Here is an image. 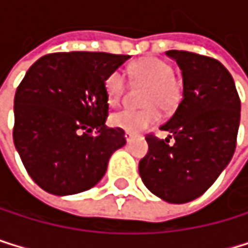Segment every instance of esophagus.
<instances>
[{"label": "esophagus", "instance_id": "esophagus-1", "mask_svg": "<svg viewBox=\"0 0 248 248\" xmlns=\"http://www.w3.org/2000/svg\"><path fill=\"white\" fill-rule=\"evenodd\" d=\"M125 140H126V142H129V141L132 140V135H131L129 132H126V134H125Z\"/></svg>", "mask_w": 248, "mask_h": 248}]
</instances>
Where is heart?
Returning <instances> with one entry per match:
<instances>
[{"label": "heart", "mask_w": 248, "mask_h": 248, "mask_svg": "<svg viewBox=\"0 0 248 248\" xmlns=\"http://www.w3.org/2000/svg\"><path fill=\"white\" fill-rule=\"evenodd\" d=\"M129 78L134 84H147L142 95L141 110L125 108L110 116V123L129 134H140L149 129L160 119V110L170 113L182 99V83L174 77L170 62L159 58H144L129 66ZM107 101L116 106L126 91V80L120 71H113L104 83Z\"/></svg>", "instance_id": "1"}]
</instances>
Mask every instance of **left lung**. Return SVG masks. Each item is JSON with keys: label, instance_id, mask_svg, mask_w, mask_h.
<instances>
[{"label": "left lung", "instance_id": "8db88e82", "mask_svg": "<svg viewBox=\"0 0 248 248\" xmlns=\"http://www.w3.org/2000/svg\"><path fill=\"white\" fill-rule=\"evenodd\" d=\"M183 74V99L160 129L147 135L149 152L138 171L146 187L171 204L201 196L233 156L241 102L232 76L217 59L168 50ZM172 139V141H170Z\"/></svg>", "mask_w": 248, "mask_h": 248}]
</instances>
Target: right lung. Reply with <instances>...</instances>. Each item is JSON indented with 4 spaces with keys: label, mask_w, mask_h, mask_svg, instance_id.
<instances>
[{
    "label": "right lung",
    "mask_w": 248,
    "mask_h": 248,
    "mask_svg": "<svg viewBox=\"0 0 248 248\" xmlns=\"http://www.w3.org/2000/svg\"><path fill=\"white\" fill-rule=\"evenodd\" d=\"M128 55L50 53L25 74L15 95L13 140L28 174L46 192L74 195L93 187L110 156L126 144L108 128L106 78Z\"/></svg>",
    "instance_id": "1"
}]
</instances>
